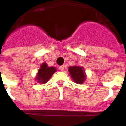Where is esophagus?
I'll return each mask as SVG.
<instances>
[{"label": "esophagus", "instance_id": "34e87169", "mask_svg": "<svg viewBox=\"0 0 126 126\" xmlns=\"http://www.w3.org/2000/svg\"><path fill=\"white\" fill-rule=\"evenodd\" d=\"M64 68H65V66H64V65H61V66H60V67H59V69L60 70V71H63V70H64Z\"/></svg>", "mask_w": 126, "mask_h": 126}]
</instances>
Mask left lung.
<instances>
[{"label": "left lung", "mask_w": 126, "mask_h": 126, "mask_svg": "<svg viewBox=\"0 0 126 126\" xmlns=\"http://www.w3.org/2000/svg\"><path fill=\"white\" fill-rule=\"evenodd\" d=\"M69 72L73 80L77 84H82L86 80V73L82 67L71 66L69 67Z\"/></svg>", "instance_id": "obj_1"}]
</instances>
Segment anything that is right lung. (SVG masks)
Here are the masks:
<instances>
[{"instance_id": "obj_1", "label": "right lung", "mask_w": 126, "mask_h": 126, "mask_svg": "<svg viewBox=\"0 0 126 126\" xmlns=\"http://www.w3.org/2000/svg\"><path fill=\"white\" fill-rule=\"evenodd\" d=\"M57 71L56 68L54 67H48L46 63H43L40 66V69L37 71L35 79L40 84H45L47 82L51 76Z\"/></svg>"}]
</instances>
